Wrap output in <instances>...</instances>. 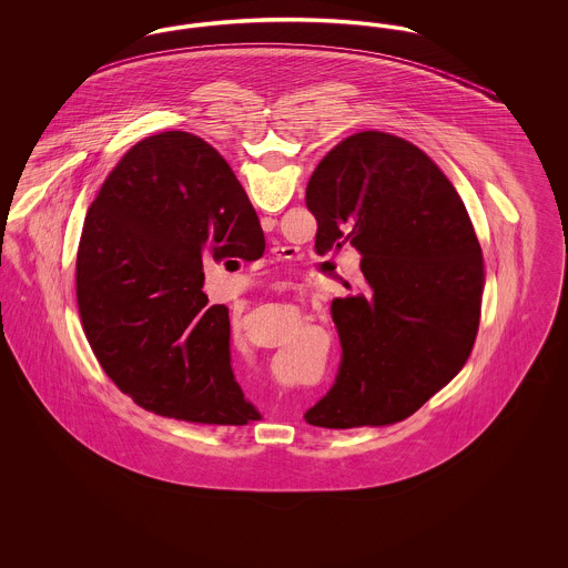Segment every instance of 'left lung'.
<instances>
[{"mask_svg":"<svg viewBox=\"0 0 568 568\" xmlns=\"http://www.w3.org/2000/svg\"><path fill=\"white\" fill-rule=\"evenodd\" d=\"M306 206L315 251L355 246L368 292L332 302L343 362L304 417L322 428L403 422L458 375L477 338L486 272L466 206L419 146L375 130L325 155Z\"/></svg>","mask_w":568,"mask_h":568,"instance_id":"obj_1","label":"left lung"}]
</instances>
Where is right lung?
Returning <instances> with one entry per match:
<instances>
[{"mask_svg": "<svg viewBox=\"0 0 568 568\" xmlns=\"http://www.w3.org/2000/svg\"><path fill=\"white\" fill-rule=\"evenodd\" d=\"M264 248L243 185L202 138L149 135L112 168L84 216L77 304L98 362L135 405L191 424L260 417L232 373L227 306L202 292V257L255 262Z\"/></svg>", "mask_w": 568, "mask_h": 568, "instance_id": "add662e5", "label": "right lung"}]
</instances>
